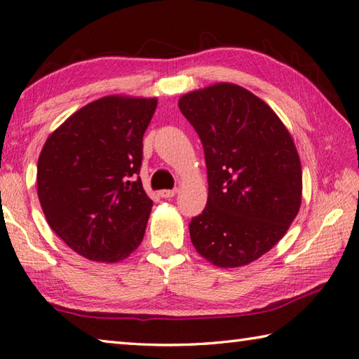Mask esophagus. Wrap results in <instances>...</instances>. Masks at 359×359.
<instances>
[{
	"mask_svg": "<svg viewBox=\"0 0 359 359\" xmlns=\"http://www.w3.org/2000/svg\"><path fill=\"white\" fill-rule=\"evenodd\" d=\"M175 193H177V189H172V190H161L159 191V196L161 198H172Z\"/></svg>",
	"mask_w": 359,
	"mask_h": 359,
	"instance_id": "34e87169",
	"label": "esophagus"
}]
</instances>
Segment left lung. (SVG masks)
<instances>
[{
  "label": "left lung",
  "instance_id": "8db88e82",
  "mask_svg": "<svg viewBox=\"0 0 359 359\" xmlns=\"http://www.w3.org/2000/svg\"><path fill=\"white\" fill-rule=\"evenodd\" d=\"M179 108L204 149L209 195L190 222L193 246L222 269L257 260L281 240L302 203V166L276 113L248 89L219 83Z\"/></svg>",
  "mask_w": 359,
  "mask_h": 359
}]
</instances>
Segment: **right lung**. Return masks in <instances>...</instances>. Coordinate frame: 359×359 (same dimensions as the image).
Instances as JSON below:
<instances>
[{
	"mask_svg": "<svg viewBox=\"0 0 359 359\" xmlns=\"http://www.w3.org/2000/svg\"><path fill=\"white\" fill-rule=\"evenodd\" d=\"M156 99L108 95L49 135L38 158V198L50 229L95 262L126 259L144 240L153 201L139 177L142 139Z\"/></svg>",
	"mask_w": 359,
	"mask_h": 359,
	"instance_id": "right-lung-1",
	"label": "right lung"
}]
</instances>
